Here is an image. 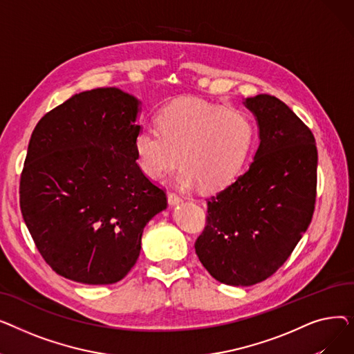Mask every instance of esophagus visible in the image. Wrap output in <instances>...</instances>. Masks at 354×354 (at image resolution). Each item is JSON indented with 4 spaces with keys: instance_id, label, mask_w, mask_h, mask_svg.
<instances>
[{
    "instance_id": "esophagus-1",
    "label": "esophagus",
    "mask_w": 354,
    "mask_h": 354,
    "mask_svg": "<svg viewBox=\"0 0 354 354\" xmlns=\"http://www.w3.org/2000/svg\"><path fill=\"white\" fill-rule=\"evenodd\" d=\"M167 201H169V205L174 207V205H176V203L182 202V196H179L175 192H169V194H167Z\"/></svg>"
}]
</instances>
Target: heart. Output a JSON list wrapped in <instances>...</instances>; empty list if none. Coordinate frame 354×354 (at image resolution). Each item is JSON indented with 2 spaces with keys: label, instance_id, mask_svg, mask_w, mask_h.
Masks as SVG:
<instances>
[{
  "label": "heart",
  "instance_id": "b5f03b06",
  "mask_svg": "<svg viewBox=\"0 0 354 354\" xmlns=\"http://www.w3.org/2000/svg\"><path fill=\"white\" fill-rule=\"evenodd\" d=\"M156 129H140L135 136L140 171L151 179H162L180 162L176 176L180 187L199 183L205 191L224 188L238 175L255 135L245 110L201 99L165 106L156 115Z\"/></svg>",
  "mask_w": 354,
  "mask_h": 354
}]
</instances>
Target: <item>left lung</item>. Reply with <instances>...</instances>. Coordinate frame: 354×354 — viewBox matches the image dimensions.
<instances>
[{"mask_svg": "<svg viewBox=\"0 0 354 354\" xmlns=\"http://www.w3.org/2000/svg\"><path fill=\"white\" fill-rule=\"evenodd\" d=\"M258 123L248 169L208 199L207 227L195 243L202 266L222 284L247 287L280 268L307 231L317 192L311 130L280 99L244 102Z\"/></svg>", "mask_w": 354, "mask_h": 354, "instance_id": "1", "label": "left lung"}]
</instances>
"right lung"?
<instances>
[{
    "label": "right lung",
    "mask_w": 354,
    "mask_h": 354,
    "mask_svg": "<svg viewBox=\"0 0 354 354\" xmlns=\"http://www.w3.org/2000/svg\"><path fill=\"white\" fill-rule=\"evenodd\" d=\"M139 104L120 88H93L32 130L21 214L44 261L68 280L120 281L138 261L143 228L167 207L165 191L136 162Z\"/></svg>",
    "instance_id": "right-lung-1"
}]
</instances>
